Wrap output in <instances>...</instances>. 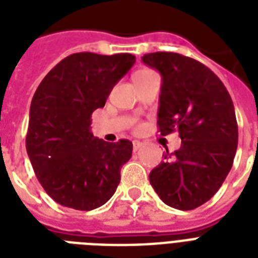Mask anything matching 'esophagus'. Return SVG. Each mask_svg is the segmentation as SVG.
<instances>
[{
    "mask_svg": "<svg viewBox=\"0 0 258 258\" xmlns=\"http://www.w3.org/2000/svg\"><path fill=\"white\" fill-rule=\"evenodd\" d=\"M133 147H134V151H138V150H141L143 147V143L139 141H134L133 142Z\"/></svg>",
    "mask_w": 258,
    "mask_h": 258,
    "instance_id": "obj_1",
    "label": "esophagus"
}]
</instances>
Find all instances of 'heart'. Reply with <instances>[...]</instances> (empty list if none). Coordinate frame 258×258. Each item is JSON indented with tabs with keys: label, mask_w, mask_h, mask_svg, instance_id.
<instances>
[{
	"label": "heart",
	"mask_w": 258,
	"mask_h": 258,
	"mask_svg": "<svg viewBox=\"0 0 258 258\" xmlns=\"http://www.w3.org/2000/svg\"><path fill=\"white\" fill-rule=\"evenodd\" d=\"M150 72H151V71L145 70V68H143V70H138L137 72L134 74V78H135V76H143V75H147V74H150Z\"/></svg>",
	"instance_id": "1"
}]
</instances>
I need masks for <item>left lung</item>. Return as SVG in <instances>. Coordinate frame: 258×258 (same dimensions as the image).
Instances as JSON below:
<instances>
[{
    "mask_svg": "<svg viewBox=\"0 0 258 258\" xmlns=\"http://www.w3.org/2000/svg\"><path fill=\"white\" fill-rule=\"evenodd\" d=\"M142 61L162 75L158 127L179 134L180 149L165 155L150 183L166 205L192 210L212 198L229 174L238 143L232 97L212 70L172 52L147 53Z\"/></svg>",
    "mask_w": 258,
    "mask_h": 258,
    "instance_id": "1",
    "label": "left lung"
}]
</instances>
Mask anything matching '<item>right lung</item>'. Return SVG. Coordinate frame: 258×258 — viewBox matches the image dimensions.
<instances>
[{"mask_svg":"<svg viewBox=\"0 0 258 258\" xmlns=\"http://www.w3.org/2000/svg\"><path fill=\"white\" fill-rule=\"evenodd\" d=\"M134 62L135 56L130 53L70 54L36 89L26 153L38 182L57 204L88 212L116 191L133 143L96 139L89 125L93 111L104 107L113 86Z\"/></svg>","mask_w":258,"mask_h":258,"instance_id":"right-lung-1","label":"right lung"}]
</instances>
